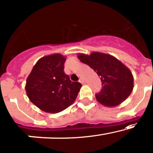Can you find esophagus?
<instances>
[{
    "label": "esophagus",
    "mask_w": 153,
    "mask_h": 153,
    "mask_svg": "<svg viewBox=\"0 0 153 153\" xmlns=\"http://www.w3.org/2000/svg\"><path fill=\"white\" fill-rule=\"evenodd\" d=\"M79 82H80V83H85L84 79H83V78H80V79H79Z\"/></svg>",
    "instance_id": "obj_1"
}]
</instances>
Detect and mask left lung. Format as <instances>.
Masks as SVG:
<instances>
[{
  "label": "left lung",
  "instance_id": "obj_1",
  "mask_svg": "<svg viewBox=\"0 0 153 153\" xmlns=\"http://www.w3.org/2000/svg\"><path fill=\"white\" fill-rule=\"evenodd\" d=\"M78 58L100 77L102 87L95 94L97 101L105 106L114 107L128 98L134 88V78L123 64L114 56L99 52L89 56L80 54Z\"/></svg>",
  "mask_w": 153,
  "mask_h": 153
}]
</instances>
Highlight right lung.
<instances>
[{
  "label": "right lung",
  "instance_id": "right-lung-1",
  "mask_svg": "<svg viewBox=\"0 0 153 153\" xmlns=\"http://www.w3.org/2000/svg\"><path fill=\"white\" fill-rule=\"evenodd\" d=\"M65 59L60 53L40 59L27 79V95L43 111H62L73 103L82 86L65 74Z\"/></svg>",
  "mask_w": 153,
  "mask_h": 153
}]
</instances>
